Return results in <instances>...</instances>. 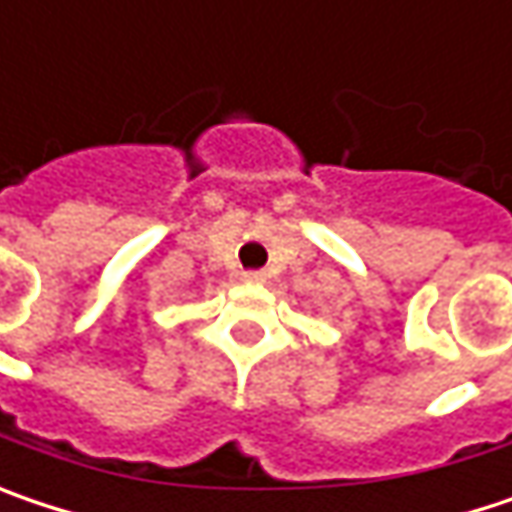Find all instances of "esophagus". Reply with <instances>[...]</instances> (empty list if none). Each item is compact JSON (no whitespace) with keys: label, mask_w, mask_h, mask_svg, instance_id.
I'll use <instances>...</instances> for the list:
<instances>
[{"label":"esophagus","mask_w":512,"mask_h":512,"mask_svg":"<svg viewBox=\"0 0 512 512\" xmlns=\"http://www.w3.org/2000/svg\"><path fill=\"white\" fill-rule=\"evenodd\" d=\"M240 278H243V284H263V281H266L263 272H243Z\"/></svg>","instance_id":"1"}]
</instances>
